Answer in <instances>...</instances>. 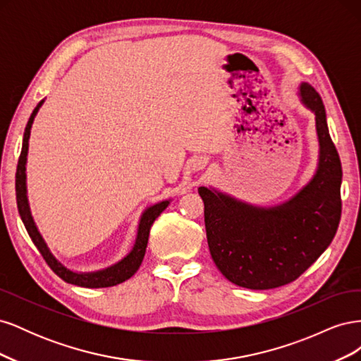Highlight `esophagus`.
<instances>
[{"instance_id":"obj_1","label":"esophagus","mask_w":361,"mask_h":361,"mask_svg":"<svg viewBox=\"0 0 361 361\" xmlns=\"http://www.w3.org/2000/svg\"><path fill=\"white\" fill-rule=\"evenodd\" d=\"M203 166H204V161H203V159H199L197 162L194 164V169H202Z\"/></svg>"}]
</instances>
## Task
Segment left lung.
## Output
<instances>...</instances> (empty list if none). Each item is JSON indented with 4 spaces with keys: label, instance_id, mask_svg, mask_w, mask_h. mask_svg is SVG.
Segmentation results:
<instances>
[{
    "label": "left lung",
    "instance_id": "left-lung-1",
    "mask_svg": "<svg viewBox=\"0 0 361 361\" xmlns=\"http://www.w3.org/2000/svg\"><path fill=\"white\" fill-rule=\"evenodd\" d=\"M302 104L314 113L318 169L288 202L262 207L200 187L212 260L221 274L247 289H274L297 280L333 241L342 214V164L326 125L319 93L300 85Z\"/></svg>",
    "mask_w": 361,
    "mask_h": 361
}]
</instances>
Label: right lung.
Masks as SVG:
<instances>
[{
    "instance_id": "add662e5",
    "label": "right lung",
    "mask_w": 361,
    "mask_h": 361,
    "mask_svg": "<svg viewBox=\"0 0 361 361\" xmlns=\"http://www.w3.org/2000/svg\"><path fill=\"white\" fill-rule=\"evenodd\" d=\"M43 101L37 104L35 108V111L31 113L28 123L25 126V133H24V140H23V150H20V157L18 161V169H16V203H18V211L20 215V220H23L27 232L31 238L32 244L37 247L40 251V255L45 259L49 268L56 272V274L64 280L66 283H71V285H76L81 288H110L116 286L118 283H123L125 280L133 277L137 269L140 268L141 262H143L145 253H146V247L149 241V232L150 227L154 224V221L161 215V212L166 209L169 206L170 200H164L159 202L154 206L147 207V209L143 212L140 218L138 223V231H137V238H135V244L133 250L113 267H108L101 271H94V272H75L69 269L68 267H64L61 262H59L51 253L49 247L47 245L45 239L40 235L39 228L32 220V215L30 211V204L27 199V173H25V166H27V154H28V140H30V133H31V125L32 120H35L39 108L42 106Z\"/></svg>"
}]
</instances>
